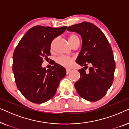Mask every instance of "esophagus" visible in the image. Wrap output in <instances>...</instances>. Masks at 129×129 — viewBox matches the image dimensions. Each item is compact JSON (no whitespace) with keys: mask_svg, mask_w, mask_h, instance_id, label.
I'll use <instances>...</instances> for the list:
<instances>
[{"mask_svg":"<svg viewBox=\"0 0 129 129\" xmlns=\"http://www.w3.org/2000/svg\"><path fill=\"white\" fill-rule=\"evenodd\" d=\"M70 71H71V70H70V69H66V74H67V75L69 73Z\"/></svg>","mask_w":129,"mask_h":129,"instance_id":"1","label":"esophagus"}]
</instances>
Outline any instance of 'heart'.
Returning a JSON list of instances; mask_svg holds the SVG:
<instances>
[{
    "mask_svg": "<svg viewBox=\"0 0 129 129\" xmlns=\"http://www.w3.org/2000/svg\"><path fill=\"white\" fill-rule=\"evenodd\" d=\"M76 39H79L78 37L76 36V35H70L69 38V43H70V42L73 41V40H76ZM54 42H55V40H53L52 43H51V45H50L51 49L53 48V46ZM56 61H57L59 64H60L61 66L64 67V68H70V67L72 65V63H73V59L71 57H66V56H61L57 58V59H56Z\"/></svg>",
    "mask_w": 129,
    "mask_h": 129,
    "instance_id": "obj_1",
    "label": "heart"
}]
</instances>
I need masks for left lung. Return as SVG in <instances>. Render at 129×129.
Masks as SVG:
<instances>
[{
    "instance_id": "8db88e82",
    "label": "left lung",
    "mask_w": 129,
    "mask_h": 129,
    "mask_svg": "<svg viewBox=\"0 0 129 129\" xmlns=\"http://www.w3.org/2000/svg\"><path fill=\"white\" fill-rule=\"evenodd\" d=\"M76 32L82 39V49L76 59L77 64L84 66L78 70L80 77L75 86L79 96L89 102H96L106 94L113 82L116 64L112 47L99 28L83 22L68 28ZM91 67L86 72L85 66Z\"/></svg>"
}]
</instances>
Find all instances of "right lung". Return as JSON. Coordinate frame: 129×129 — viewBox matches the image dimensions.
<instances>
[{"label": "right lung", "mask_w": 129, "mask_h": 129, "mask_svg": "<svg viewBox=\"0 0 129 129\" xmlns=\"http://www.w3.org/2000/svg\"><path fill=\"white\" fill-rule=\"evenodd\" d=\"M67 27L34 26L26 33L14 51L12 68L16 84L21 93L33 103L40 104L51 99L66 75V69L57 63L47 70L42 64L43 57L51 55L52 40Z\"/></svg>", "instance_id": "obj_1"}]
</instances>
